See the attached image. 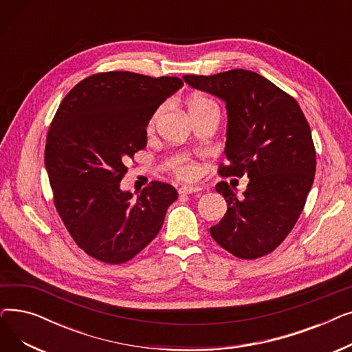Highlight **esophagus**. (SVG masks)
Returning a JSON list of instances; mask_svg holds the SVG:
<instances>
[{
    "label": "esophagus",
    "instance_id": "esophagus-1",
    "mask_svg": "<svg viewBox=\"0 0 352 352\" xmlns=\"http://www.w3.org/2000/svg\"><path fill=\"white\" fill-rule=\"evenodd\" d=\"M199 191L201 190L198 187H192V186H182V187L178 188V192L181 195H184V194H195V192H199Z\"/></svg>",
    "mask_w": 352,
    "mask_h": 352
}]
</instances>
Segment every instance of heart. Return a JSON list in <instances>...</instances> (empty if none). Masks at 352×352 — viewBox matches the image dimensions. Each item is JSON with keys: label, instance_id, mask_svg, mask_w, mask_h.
<instances>
[{"label": "heart", "instance_id": "b5f03b06", "mask_svg": "<svg viewBox=\"0 0 352 352\" xmlns=\"http://www.w3.org/2000/svg\"><path fill=\"white\" fill-rule=\"evenodd\" d=\"M208 105H214V102L207 98V97H195L191 100L190 102V113H192V111H197V109H201V108H206ZM160 117V111H155V113L153 114V117L150 118V121H148V129H151L155 126V122ZM199 173V168L198 165L195 162H191V161H184V162H179L177 166H175V174L181 178H186V179H194Z\"/></svg>", "mask_w": 352, "mask_h": 352}]
</instances>
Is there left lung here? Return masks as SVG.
<instances>
[{
    "mask_svg": "<svg viewBox=\"0 0 352 352\" xmlns=\"http://www.w3.org/2000/svg\"><path fill=\"white\" fill-rule=\"evenodd\" d=\"M182 78L226 101L230 162L218 174L250 178L241 198L226 181L215 186L228 210L211 236L243 260L264 256L291 232L312 187L317 161L309 124L297 101L256 72L236 68Z\"/></svg>",
    "mask_w": 352,
    "mask_h": 352,
    "instance_id": "obj_1",
    "label": "left lung"
}]
</instances>
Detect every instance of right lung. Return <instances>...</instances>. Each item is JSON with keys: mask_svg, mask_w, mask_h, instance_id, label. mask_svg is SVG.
<instances>
[{"mask_svg": "<svg viewBox=\"0 0 352 352\" xmlns=\"http://www.w3.org/2000/svg\"><path fill=\"white\" fill-rule=\"evenodd\" d=\"M184 85L178 77L98 72L74 87L55 113L45 144L54 206L76 244L107 264H124L160 232L178 198L153 181L134 197L121 191L126 162L146 145L157 108Z\"/></svg>", "mask_w": 352, "mask_h": 352, "instance_id": "right-lung-1", "label": "right lung"}]
</instances>
